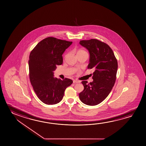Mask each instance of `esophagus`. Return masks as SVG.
<instances>
[{
    "mask_svg": "<svg viewBox=\"0 0 146 146\" xmlns=\"http://www.w3.org/2000/svg\"><path fill=\"white\" fill-rule=\"evenodd\" d=\"M73 83H79V81L74 80H73Z\"/></svg>",
    "mask_w": 146,
    "mask_h": 146,
    "instance_id": "1",
    "label": "esophagus"
}]
</instances>
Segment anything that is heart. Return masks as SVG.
Instances as JSON below:
<instances>
[{
	"label": "heart",
	"instance_id": "obj_1",
	"mask_svg": "<svg viewBox=\"0 0 146 146\" xmlns=\"http://www.w3.org/2000/svg\"><path fill=\"white\" fill-rule=\"evenodd\" d=\"M85 52V51H83V50H80V51H79L78 53H79V52Z\"/></svg>",
	"mask_w": 146,
	"mask_h": 146
}]
</instances>
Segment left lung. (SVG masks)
I'll list each match as a JSON object with an SVG mask.
<instances>
[{"label": "left lung", "mask_w": 146, "mask_h": 146, "mask_svg": "<svg viewBox=\"0 0 146 146\" xmlns=\"http://www.w3.org/2000/svg\"><path fill=\"white\" fill-rule=\"evenodd\" d=\"M80 44L90 54L88 68H94L92 82L83 81L84 90L79 93L81 102L95 106L104 101L114 86L118 62L113 51L107 44L96 39L80 40Z\"/></svg>", "instance_id": "8db88e82"}]
</instances>
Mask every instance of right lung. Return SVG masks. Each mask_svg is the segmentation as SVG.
<instances>
[{"label":"right lung","mask_w":146,"mask_h":146,"mask_svg":"<svg viewBox=\"0 0 146 146\" xmlns=\"http://www.w3.org/2000/svg\"><path fill=\"white\" fill-rule=\"evenodd\" d=\"M72 42L46 37L31 52L28 61L29 78L37 97L46 104H55L62 100L64 91L73 81L54 77L57 65L63 63L62 54Z\"/></svg>","instance_id":"obj_1"}]
</instances>
